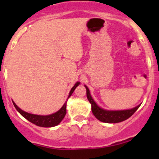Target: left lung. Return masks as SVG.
<instances>
[{"label": "left lung", "instance_id": "left-lung-1", "mask_svg": "<svg viewBox=\"0 0 159 159\" xmlns=\"http://www.w3.org/2000/svg\"><path fill=\"white\" fill-rule=\"evenodd\" d=\"M86 90H87V98L88 100L91 105V111H92L93 115L95 116L99 121H102V122L105 123H118L121 121H125V120L128 119L130 118L134 112L137 111L138 108L141 105H139L138 106L134 107V108H131V109H126V110H106L104 108H101L97 105L93 98L91 97V93L89 88L86 85H84Z\"/></svg>", "mask_w": 159, "mask_h": 159}]
</instances>
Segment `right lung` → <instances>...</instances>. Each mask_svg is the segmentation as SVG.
Here are the masks:
<instances>
[{"mask_svg": "<svg viewBox=\"0 0 159 159\" xmlns=\"http://www.w3.org/2000/svg\"><path fill=\"white\" fill-rule=\"evenodd\" d=\"M80 84L79 81L75 83V85L72 87V89H70L69 95H68V99L70 97V95L72 94V93L74 92L75 89L78 87ZM67 99V101H68ZM13 104H14V106L15 107V108L17 109V111L24 117V118H26L28 121H29L30 122L33 123V124L36 125L40 126V127H44V128H51L54 127V126L60 124L61 121L63 120V118H65V115H66V105H67V102H65V104L63 105V106L60 108L57 111H56L55 113H53L51 115H34V114L28 113V112L25 111L22 109H20L17 105L14 102V101H12Z\"/></svg>", "mask_w": 159, "mask_h": 159, "instance_id": "add662e5", "label": "right lung"}]
</instances>
